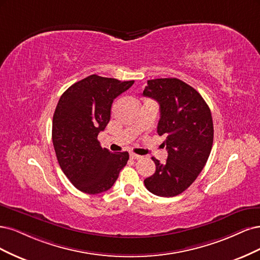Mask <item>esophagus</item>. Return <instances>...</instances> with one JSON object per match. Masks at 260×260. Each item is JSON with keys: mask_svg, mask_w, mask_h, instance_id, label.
<instances>
[{"mask_svg": "<svg viewBox=\"0 0 260 260\" xmlns=\"http://www.w3.org/2000/svg\"><path fill=\"white\" fill-rule=\"evenodd\" d=\"M129 157L132 158V160H138V158H141L140 155H138L136 153H133V152L129 153Z\"/></svg>", "mask_w": 260, "mask_h": 260, "instance_id": "34e87169", "label": "esophagus"}]
</instances>
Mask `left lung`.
I'll list each match as a JSON object with an SVG mask.
<instances>
[{
  "label": "left lung",
  "mask_w": 260,
  "mask_h": 260,
  "mask_svg": "<svg viewBox=\"0 0 260 260\" xmlns=\"http://www.w3.org/2000/svg\"><path fill=\"white\" fill-rule=\"evenodd\" d=\"M142 95L160 105L157 134L165 137L169 153L165 163L152 157L155 173L145 179V186L158 197L178 196L197 179L211 153V110L193 87L176 78L149 80Z\"/></svg>",
  "instance_id": "1"
}]
</instances>
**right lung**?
Segmentation results:
<instances>
[{"label": "right lung", "mask_w": 260, "mask_h": 260, "mask_svg": "<svg viewBox=\"0 0 260 260\" xmlns=\"http://www.w3.org/2000/svg\"><path fill=\"white\" fill-rule=\"evenodd\" d=\"M134 81L89 77L74 83L61 95L53 116L52 138L62 172L72 185L88 194L110 189L129 158L112 153L97 139L110 121L113 100Z\"/></svg>", "instance_id": "add662e5"}]
</instances>
